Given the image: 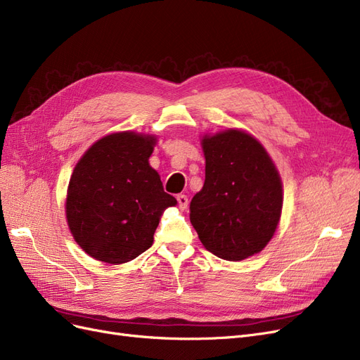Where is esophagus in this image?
<instances>
[{"label": "esophagus", "mask_w": 360, "mask_h": 360, "mask_svg": "<svg viewBox=\"0 0 360 360\" xmlns=\"http://www.w3.org/2000/svg\"><path fill=\"white\" fill-rule=\"evenodd\" d=\"M176 200H178V203H179L181 210H187V206H188V197H187V195H185V194H178Z\"/></svg>", "instance_id": "obj_1"}]
</instances>
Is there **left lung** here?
I'll return each mask as SVG.
<instances>
[{"mask_svg":"<svg viewBox=\"0 0 360 360\" xmlns=\"http://www.w3.org/2000/svg\"><path fill=\"white\" fill-rule=\"evenodd\" d=\"M203 188L190 219L207 251L242 260L262 251L280 221L283 187L264 148L250 134L227 130L202 141Z\"/></svg>","mask_w":360,"mask_h":360,"instance_id":"left-lung-1","label":"left lung"}]
</instances>
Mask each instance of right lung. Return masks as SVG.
<instances>
[{
    "label": "right lung",
    "mask_w": 360,
    "mask_h": 360,
    "mask_svg": "<svg viewBox=\"0 0 360 360\" xmlns=\"http://www.w3.org/2000/svg\"><path fill=\"white\" fill-rule=\"evenodd\" d=\"M154 137L110 134L79 160L68 184L67 223L75 240L96 260L120 264L154 242L160 215L176 199L149 166Z\"/></svg>",
    "instance_id": "obj_1"
}]
</instances>
